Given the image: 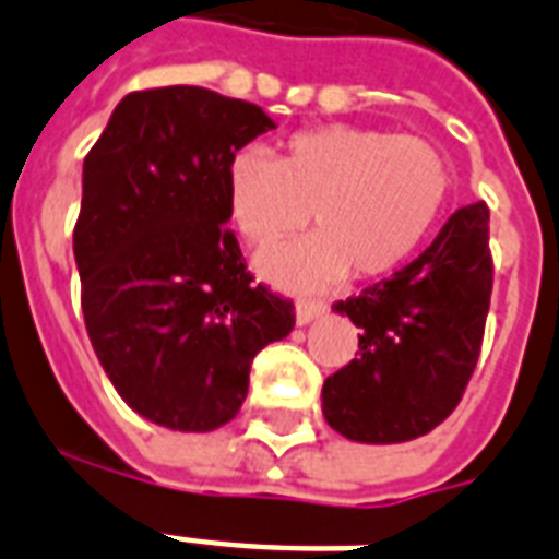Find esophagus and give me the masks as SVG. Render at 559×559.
Returning a JSON list of instances; mask_svg holds the SVG:
<instances>
[{
	"mask_svg": "<svg viewBox=\"0 0 559 559\" xmlns=\"http://www.w3.org/2000/svg\"><path fill=\"white\" fill-rule=\"evenodd\" d=\"M324 310H328V305H324V301H307V298H301V301L296 305V322L298 324L313 322V319H319Z\"/></svg>",
	"mask_w": 559,
	"mask_h": 559,
	"instance_id": "esophagus-1",
	"label": "esophagus"
}]
</instances>
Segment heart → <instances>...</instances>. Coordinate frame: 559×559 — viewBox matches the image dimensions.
<instances>
[{
    "instance_id": "obj_1",
    "label": "heart",
    "mask_w": 559,
    "mask_h": 559,
    "mask_svg": "<svg viewBox=\"0 0 559 559\" xmlns=\"http://www.w3.org/2000/svg\"><path fill=\"white\" fill-rule=\"evenodd\" d=\"M450 197V165L420 135L328 124L289 135L281 159L240 151L226 170V205L254 249L310 223L313 240L261 258L266 278L287 287L380 278L417 252Z\"/></svg>"
}]
</instances>
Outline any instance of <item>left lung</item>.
<instances>
[{"label":"left lung","mask_w":559,"mask_h":559,"mask_svg":"<svg viewBox=\"0 0 559 559\" xmlns=\"http://www.w3.org/2000/svg\"><path fill=\"white\" fill-rule=\"evenodd\" d=\"M490 293V209L473 202L408 266L333 305L362 331L357 359L324 380V420L362 443L432 432L476 371Z\"/></svg>","instance_id":"left-lung-1"}]
</instances>
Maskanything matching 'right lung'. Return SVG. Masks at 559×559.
<instances>
[{"instance_id": "add662e5", "label": "right lung", "mask_w": 559, "mask_h": 559, "mask_svg": "<svg viewBox=\"0 0 559 559\" xmlns=\"http://www.w3.org/2000/svg\"><path fill=\"white\" fill-rule=\"evenodd\" d=\"M272 127L261 107L202 86L139 90L83 159V322L118 394L153 424H228L254 354L296 324L226 226L228 162Z\"/></svg>"}]
</instances>
